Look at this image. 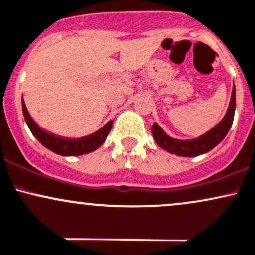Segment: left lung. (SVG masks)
Instances as JSON below:
<instances>
[{
	"mask_svg": "<svg viewBox=\"0 0 255 255\" xmlns=\"http://www.w3.org/2000/svg\"><path fill=\"white\" fill-rule=\"evenodd\" d=\"M235 108L236 90L235 84H234L227 113L216 127L208 130L204 135L191 139L173 138V137L168 136L165 132L164 128L160 127L158 123H154L153 127H151V133H153L154 139L158 143L159 147H161L162 149L168 151V153L178 156H185V158L201 155V154H205L213 149L216 145H218L224 139V137L227 136L229 130H230L231 125H233Z\"/></svg>",
	"mask_w": 255,
	"mask_h": 255,
	"instance_id": "8db88e82",
	"label": "left lung"
}]
</instances>
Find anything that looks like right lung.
Returning a JSON list of instances; mask_svg holds the SVG:
<instances>
[{"label":"right lung","instance_id":"obj_1","mask_svg":"<svg viewBox=\"0 0 255 255\" xmlns=\"http://www.w3.org/2000/svg\"><path fill=\"white\" fill-rule=\"evenodd\" d=\"M22 105V113H24L25 122H26L28 128L31 130L32 135L38 139L39 142L44 145L47 149L54 151L55 154L62 156H78L84 155V154L91 153L96 150L102 145V143L106 141L111 128H112L113 122H108L96 132L91 133L87 137L82 138H65V137H59L55 135L48 133L38 125L36 124L35 120L31 118L30 113L27 112V108L25 106L24 100H21Z\"/></svg>","mask_w":255,"mask_h":255}]
</instances>
